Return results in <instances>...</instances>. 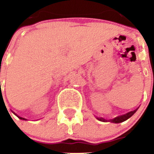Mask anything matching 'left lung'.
<instances>
[{"instance_id": "1", "label": "left lung", "mask_w": 154, "mask_h": 154, "mask_svg": "<svg viewBox=\"0 0 154 154\" xmlns=\"http://www.w3.org/2000/svg\"><path fill=\"white\" fill-rule=\"evenodd\" d=\"M137 109H138V108L136 109L135 110H133V111H130V112H127V113H125V114L121 115V116L114 117V118H112V119L106 120L105 119V118H103V117H96V118L97 120H99V121H101V122H106L107 121H109V122H112V123H116V124H117V123H121V122H125V121H126L127 119H129V117H131L136 112V111Z\"/></svg>"}]
</instances>
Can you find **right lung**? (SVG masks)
Wrapping results in <instances>:
<instances>
[{"instance_id": "right-lung-1", "label": "right lung", "mask_w": 154, "mask_h": 154, "mask_svg": "<svg viewBox=\"0 0 154 154\" xmlns=\"http://www.w3.org/2000/svg\"><path fill=\"white\" fill-rule=\"evenodd\" d=\"M16 115H17V114H16ZM17 117H19V118H20V120H24V121H26V120H27V119H25V118H24V117H19V116H17Z\"/></svg>"}]
</instances>
